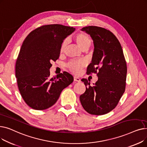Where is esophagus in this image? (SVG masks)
<instances>
[{
    "label": "esophagus",
    "mask_w": 147,
    "mask_h": 147,
    "mask_svg": "<svg viewBox=\"0 0 147 147\" xmlns=\"http://www.w3.org/2000/svg\"><path fill=\"white\" fill-rule=\"evenodd\" d=\"M74 80L75 82H80V78H78V77L74 76Z\"/></svg>",
    "instance_id": "1"
}]
</instances>
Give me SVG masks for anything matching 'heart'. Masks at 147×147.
Instances as JSON below:
<instances>
[{"mask_svg":"<svg viewBox=\"0 0 147 147\" xmlns=\"http://www.w3.org/2000/svg\"><path fill=\"white\" fill-rule=\"evenodd\" d=\"M76 40L78 43L80 47L83 49L84 47H89L91 43L90 37L84 33H79L77 34L76 36ZM68 40H65L63 42L61 47V51H63L66 47ZM86 63L84 60H72L69 62L67 64L68 67L71 71L74 73H79L81 69L86 65Z\"/></svg>","mask_w":147,"mask_h":147,"instance_id":"b5f03b06","label":"heart"}]
</instances>
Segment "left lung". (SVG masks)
I'll return each mask as SVG.
<instances>
[{"label": "left lung", "instance_id": "obj_1", "mask_svg": "<svg viewBox=\"0 0 147 147\" xmlns=\"http://www.w3.org/2000/svg\"><path fill=\"white\" fill-rule=\"evenodd\" d=\"M92 37L94 51L88 74L97 73L98 79L94 85L82 79L86 91L80 96L83 109L93 115H103L117 106L126 87L127 65L121 46L110 31L96 26L83 27Z\"/></svg>", "mask_w": 147, "mask_h": 147}]
</instances>
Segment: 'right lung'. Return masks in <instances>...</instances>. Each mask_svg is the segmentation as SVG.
I'll return each mask as SVG.
<instances>
[{"instance_id":"right-lung-1","label":"right lung","mask_w":147,"mask_h":147,"mask_svg":"<svg viewBox=\"0 0 147 147\" xmlns=\"http://www.w3.org/2000/svg\"><path fill=\"white\" fill-rule=\"evenodd\" d=\"M75 28L61 24L41 26L22 43L15 65V77L21 96L32 109L43 110L55 104L61 92L73 82L66 71L51 78V62L59 58L65 38Z\"/></svg>"}]
</instances>
